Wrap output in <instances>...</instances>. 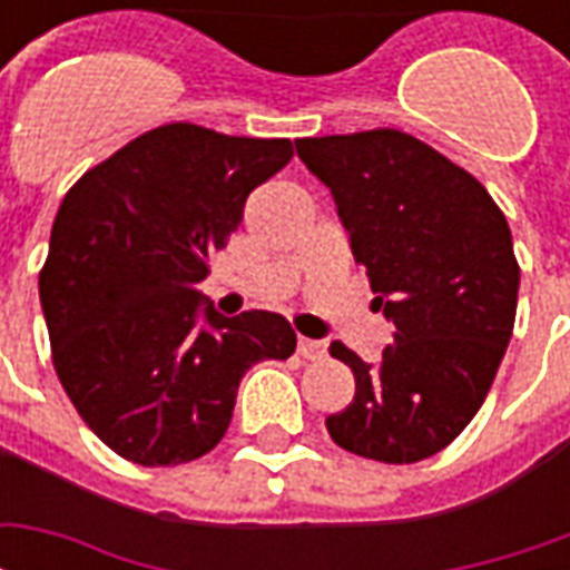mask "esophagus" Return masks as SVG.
Masks as SVG:
<instances>
[{
  "label": "esophagus",
  "instance_id": "1",
  "mask_svg": "<svg viewBox=\"0 0 570 570\" xmlns=\"http://www.w3.org/2000/svg\"><path fill=\"white\" fill-rule=\"evenodd\" d=\"M298 357L305 360H323L326 357V345L323 342H314V338H298Z\"/></svg>",
  "mask_w": 570,
  "mask_h": 570
}]
</instances>
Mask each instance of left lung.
Instances as JSON below:
<instances>
[{
  "instance_id": "1",
  "label": "left lung",
  "mask_w": 570,
  "mask_h": 570,
  "mask_svg": "<svg viewBox=\"0 0 570 570\" xmlns=\"http://www.w3.org/2000/svg\"><path fill=\"white\" fill-rule=\"evenodd\" d=\"M296 151L333 191L396 326L379 363L330 345L357 391L326 430L345 452L415 464L473 421L510 345L519 262L507 216L476 176L406 130L305 137Z\"/></svg>"
}]
</instances>
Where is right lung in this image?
I'll return each instance as SVG.
<instances>
[{"instance_id": "add662e5", "label": "right lung", "mask_w": 570, "mask_h": 570, "mask_svg": "<svg viewBox=\"0 0 570 570\" xmlns=\"http://www.w3.org/2000/svg\"><path fill=\"white\" fill-rule=\"evenodd\" d=\"M289 158V140L174 121L94 164L60 204L39 272L51 360L81 421L125 461L176 466L216 449L244 372L296 351L272 311L207 305L198 323L213 253Z\"/></svg>"}]
</instances>
